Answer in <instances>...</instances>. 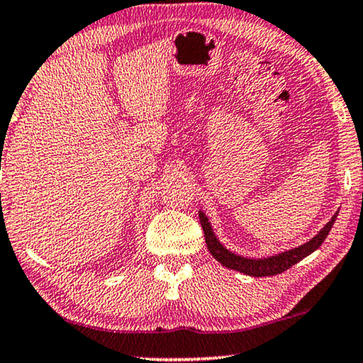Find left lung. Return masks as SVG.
<instances>
[{"label": "left lung", "instance_id": "1", "mask_svg": "<svg viewBox=\"0 0 363 363\" xmlns=\"http://www.w3.org/2000/svg\"><path fill=\"white\" fill-rule=\"evenodd\" d=\"M339 215V211L335 213L334 216L330 218V221L322 228V230L317 233V235L306 242V245H301L294 247V250L279 252V255L274 256H267V257H261V259H255V257H245L240 255H235L230 250H226L225 246L218 241V238L213 233L211 223L208 221V216L205 213L200 211V223L203 231H205V240H206V246L208 251L211 252V256L215 257L218 262H221L225 267H230V269L240 271L242 274L247 276H255V277H266V276H276L281 274L292 267L297 262L304 259L306 256H309L311 252H314L317 247H319L324 240L329 235V231L334 226L335 218Z\"/></svg>", "mask_w": 363, "mask_h": 363}]
</instances>
